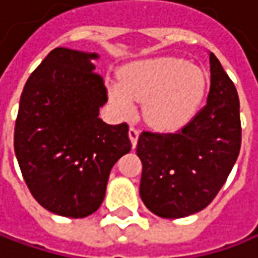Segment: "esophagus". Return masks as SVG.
Returning a JSON list of instances; mask_svg holds the SVG:
<instances>
[{"instance_id":"obj_1","label":"esophagus","mask_w":258,"mask_h":258,"mask_svg":"<svg viewBox=\"0 0 258 258\" xmlns=\"http://www.w3.org/2000/svg\"><path fill=\"white\" fill-rule=\"evenodd\" d=\"M138 138H139V131L137 127H131L129 129V139H131V142H132V147L135 148L137 147V144H138Z\"/></svg>"}]
</instances>
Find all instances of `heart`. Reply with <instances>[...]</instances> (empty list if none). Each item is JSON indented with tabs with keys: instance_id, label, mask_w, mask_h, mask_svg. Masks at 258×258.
Masks as SVG:
<instances>
[{
	"instance_id": "heart-1",
	"label": "heart",
	"mask_w": 258,
	"mask_h": 258,
	"mask_svg": "<svg viewBox=\"0 0 258 258\" xmlns=\"http://www.w3.org/2000/svg\"><path fill=\"white\" fill-rule=\"evenodd\" d=\"M206 92V76L185 60L163 57L123 69L121 83L108 85V98L124 117L144 102V117L158 131H176L197 114Z\"/></svg>"
}]
</instances>
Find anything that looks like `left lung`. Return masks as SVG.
<instances>
[{"mask_svg":"<svg viewBox=\"0 0 258 258\" xmlns=\"http://www.w3.org/2000/svg\"><path fill=\"white\" fill-rule=\"evenodd\" d=\"M210 55L207 105L177 134L139 135V195L150 212L180 219L206 209L239 156V98L217 57Z\"/></svg>","mask_w":258,"mask_h":258,"instance_id":"left-lung-1","label":"left lung"}]
</instances>
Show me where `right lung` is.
Returning <instances> with one entry per match:
<instances>
[{"label":"right lung","mask_w":258,"mask_h":258,"mask_svg":"<svg viewBox=\"0 0 258 258\" xmlns=\"http://www.w3.org/2000/svg\"><path fill=\"white\" fill-rule=\"evenodd\" d=\"M97 52L58 46L23 88L14 127V153L35 200L48 212L79 219L104 201L111 167L132 148L126 123L98 114L107 89Z\"/></svg>","instance_id":"add662e5"}]
</instances>
